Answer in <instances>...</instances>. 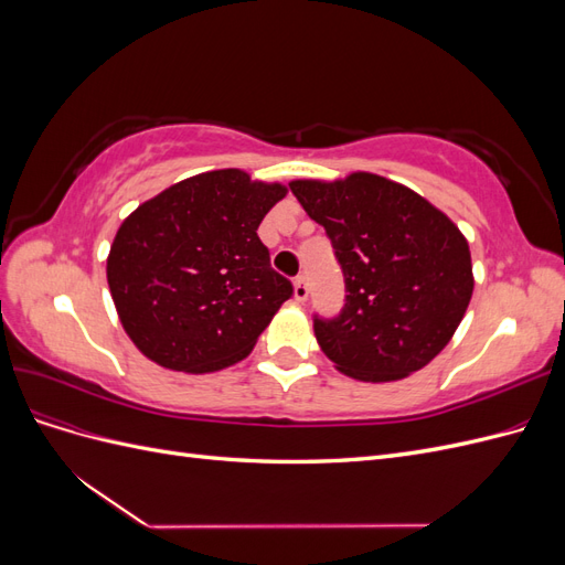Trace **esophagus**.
I'll return each instance as SVG.
<instances>
[{
	"label": "esophagus",
	"instance_id": "34e87169",
	"mask_svg": "<svg viewBox=\"0 0 565 565\" xmlns=\"http://www.w3.org/2000/svg\"><path fill=\"white\" fill-rule=\"evenodd\" d=\"M295 297H297V301L309 299V280H306V276L295 278Z\"/></svg>",
	"mask_w": 565,
	"mask_h": 565
}]
</instances>
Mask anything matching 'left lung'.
I'll return each mask as SVG.
<instances>
[{"label":"left lung","instance_id":"1","mask_svg":"<svg viewBox=\"0 0 565 565\" xmlns=\"http://www.w3.org/2000/svg\"><path fill=\"white\" fill-rule=\"evenodd\" d=\"M344 276L337 316L313 313L322 353L349 377L388 382L436 358L473 292L465 235L434 204L377 174L292 181Z\"/></svg>","mask_w":565,"mask_h":565}]
</instances>
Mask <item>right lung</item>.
<instances>
[{
	"label": "right lung",
	"instance_id": "1",
	"mask_svg": "<svg viewBox=\"0 0 565 565\" xmlns=\"http://www.w3.org/2000/svg\"><path fill=\"white\" fill-rule=\"evenodd\" d=\"M285 193L280 183L218 169L167 188L125 218L108 285L143 355L169 370L214 372L252 351L295 295L256 235Z\"/></svg>",
	"mask_w": 565,
	"mask_h": 565
}]
</instances>
